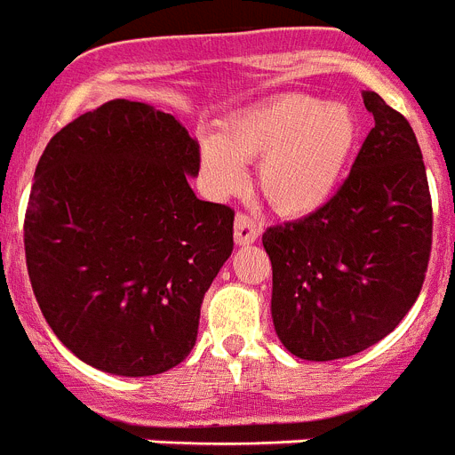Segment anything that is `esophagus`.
<instances>
[{"mask_svg":"<svg viewBox=\"0 0 455 455\" xmlns=\"http://www.w3.org/2000/svg\"><path fill=\"white\" fill-rule=\"evenodd\" d=\"M262 232V223L255 220L253 216L239 212L235 220V242L236 243H253L258 235Z\"/></svg>","mask_w":455,"mask_h":455,"instance_id":"34e87169","label":"esophagus"}]
</instances>
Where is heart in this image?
Segmentation results:
<instances>
[{"label": "heart", "instance_id": "b5f03b06", "mask_svg": "<svg viewBox=\"0 0 455 455\" xmlns=\"http://www.w3.org/2000/svg\"><path fill=\"white\" fill-rule=\"evenodd\" d=\"M356 138L359 122L345 103L287 94L230 116L220 138L202 145V168L216 193H235L246 181L243 163L259 161L262 196L299 216L333 196Z\"/></svg>", "mask_w": 455, "mask_h": 455}]
</instances>
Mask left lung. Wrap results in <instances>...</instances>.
Instances as JSON below:
<instances>
[{
	"mask_svg": "<svg viewBox=\"0 0 455 455\" xmlns=\"http://www.w3.org/2000/svg\"><path fill=\"white\" fill-rule=\"evenodd\" d=\"M361 96L375 126L343 184L320 209L262 235L275 333L306 361L345 359L382 340L428 271L433 202L417 135L382 96Z\"/></svg>",
	"mask_w": 455,
	"mask_h": 455,
	"instance_id": "left-lung-1",
	"label": "left lung"
}]
</instances>
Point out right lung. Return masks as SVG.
<instances>
[{"instance_id": "1", "label": "right lung", "mask_w": 455, "mask_h": 455, "mask_svg": "<svg viewBox=\"0 0 455 455\" xmlns=\"http://www.w3.org/2000/svg\"><path fill=\"white\" fill-rule=\"evenodd\" d=\"M200 145L172 115L116 99L52 135L25 213L34 297L77 359L158 375L188 356L235 209L197 200Z\"/></svg>"}]
</instances>
